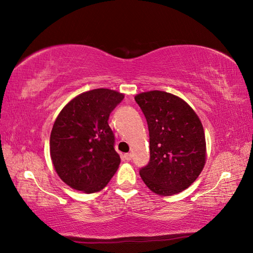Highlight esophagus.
I'll use <instances>...</instances> for the list:
<instances>
[{
  "label": "esophagus",
  "mask_w": 253,
  "mask_h": 253,
  "mask_svg": "<svg viewBox=\"0 0 253 253\" xmlns=\"http://www.w3.org/2000/svg\"><path fill=\"white\" fill-rule=\"evenodd\" d=\"M124 160H125V161H127V162H129L130 160H131V157H132V155H131V154L130 153H127V154H124Z\"/></svg>",
  "instance_id": "esophagus-1"
}]
</instances>
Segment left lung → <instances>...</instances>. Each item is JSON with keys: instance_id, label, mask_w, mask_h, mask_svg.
Here are the masks:
<instances>
[{"instance_id": "8db88e82", "label": "left lung", "mask_w": 253, "mask_h": 253, "mask_svg": "<svg viewBox=\"0 0 253 253\" xmlns=\"http://www.w3.org/2000/svg\"><path fill=\"white\" fill-rule=\"evenodd\" d=\"M149 131V162L139 169L149 190L173 195L199 177L205 164V135L195 111L177 96L147 91L135 97Z\"/></svg>"}]
</instances>
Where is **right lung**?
I'll return each instance as SVG.
<instances>
[{
  "label": "right lung",
  "mask_w": 253,
  "mask_h": 253,
  "mask_svg": "<svg viewBox=\"0 0 253 253\" xmlns=\"http://www.w3.org/2000/svg\"><path fill=\"white\" fill-rule=\"evenodd\" d=\"M124 99L110 89H93L67 104L53 124L50 155L67 185L84 193L104 188L116 173L121 157L108 125L110 113Z\"/></svg>",
  "instance_id": "right-lung-1"
}]
</instances>
